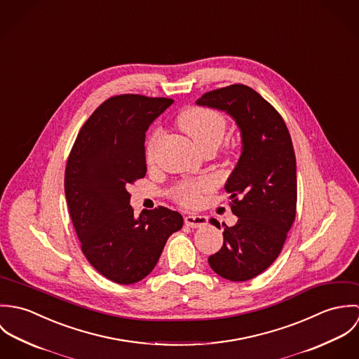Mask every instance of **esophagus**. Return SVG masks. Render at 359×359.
Instances as JSON below:
<instances>
[{"instance_id":"1","label":"esophagus","mask_w":359,"mask_h":359,"mask_svg":"<svg viewBox=\"0 0 359 359\" xmlns=\"http://www.w3.org/2000/svg\"><path fill=\"white\" fill-rule=\"evenodd\" d=\"M185 224L191 228H201V226H205L207 224V217L205 215H201V214H194V212H189L187 217H185Z\"/></svg>"}]
</instances>
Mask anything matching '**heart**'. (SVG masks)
Returning <instances> with one entry per match:
<instances>
[{
    "label": "heart",
    "mask_w": 359,
    "mask_h": 359,
    "mask_svg": "<svg viewBox=\"0 0 359 359\" xmlns=\"http://www.w3.org/2000/svg\"><path fill=\"white\" fill-rule=\"evenodd\" d=\"M180 127L195 141V144L205 152L208 149L215 151L221 144L226 120L221 111L205 106H189L178 116ZM161 138V130L156 128L147 142V158L154 160L157 145ZM212 188V182L208 180L185 181L178 184L172 189V198L184 205H198L205 194Z\"/></svg>",
    "instance_id": "b5f03b06"
}]
</instances>
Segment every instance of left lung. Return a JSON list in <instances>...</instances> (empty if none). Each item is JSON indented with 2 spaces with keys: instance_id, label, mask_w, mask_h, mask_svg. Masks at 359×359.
<instances>
[{
  "instance_id": "1",
  "label": "left lung",
  "mask_w": 359,
  "mask_h": 359,
  "mask_svg": "<svg viewBox=\"0 0 359 359\" xmlns=\"http://www.w3.org/2000/svg\"><path fill=\"white\" fill-rule=\"evenodd\" d=\"M198 104L225 110L242 133V154L225 185L231 210L239 219L233 226L222 222L224 245L208 257V264L224 279L245 282L278 258L296 219L292 138L279 111L245 84L208 91Z\"/></svg>"
}]
</instances>
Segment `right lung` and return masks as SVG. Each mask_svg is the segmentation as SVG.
I'll use <instances>...</instances> for the list:
<instances>
[{"mask_svg":"<svg viewBox=\"0 0 359 359\" xmlns=\"http://www.w3.org/2000/svg\"><path fill=\"white\" fill-rule=\"evenodd\" d=\"M170 98L114 95L84 123L65 171L69 212L90 264L109 280L131 285L148 276L180 212L158 205L134 217L128 187L147 174L145 133Z\"/></svg>","mask_w":359,"mask_h":359,"instance_id":"right-lung-1","label":"right lung"}]
</instances>
